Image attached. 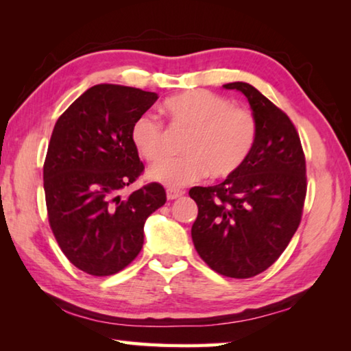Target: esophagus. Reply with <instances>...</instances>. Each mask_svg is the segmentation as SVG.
I'll list each match as a JSON object with an SVG mask.
<instances>
[{
  "mask_svg": "<svg viewBox=\"0 0 351 351\" xmlns=\"http://www.w3.org/2000/svg\"><path fill=\"white\" fill-rule=\"evenodd\" d=\"M182 195H184L182 190H176V189H167V198H169V199H176V198L182 197Z\"/></svg>",
  "mask_w": 351,
  "mask_h": 351,
  "instance_id": "esophagus-1",
  "label": "esophagus"
}]
</instances>
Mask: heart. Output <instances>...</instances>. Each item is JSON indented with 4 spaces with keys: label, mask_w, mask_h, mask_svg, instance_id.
I'll use <instances>...</instances> for the list:
<instances>
[{
    "label": "heart",
    "mask_w": 351,
    "mask_h": 351,
    "mask_svg": "<svg viewBox=\"0 0 351 351\" xmlns=\"http://www.w3.org/2000/svg\"><path fill=\"white\" fill-rule=\"evenodd\" d=\"M162 112L173 128L189 130L182 156L165 159L148 170V178L170 189L189 186L210 175L215 180L232 176L251 156L258 136L251 111L235 108L230 100L204 90L184 91L162 104ZM134 150L148 162L165 153L162 123L152 114H141L130 128Z\"/></svg>",
    "instance_id": "obj_1"
}]
</instances>
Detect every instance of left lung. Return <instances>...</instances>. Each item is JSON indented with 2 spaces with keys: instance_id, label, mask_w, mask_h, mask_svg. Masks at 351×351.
Masks as SVG:
<instances>
[{
  "instance_id": "left-lung-1",
  "label": "left lung",
  "mask_w": 351,
  "mask_h": 351,
  "mask_svg": "<svg viewBox=\"0 0 351 351\" xmlns=\"http://www.w3.org/2000/svg\"><path fill=\"white\" fill-rule=\"evenodd\" d=\"M224 88L247 97L258 136L237 173L217 186L189 190L198 206L192 240L210 269L249 278L280 257L299 228L306 197L305 153L287 112L249 83Z\"/></svg>"
}]
</instances>
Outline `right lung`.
<instances>
[{
  "mask_svg": "<svg viewBox=\"0 0 351 351\" xmlns=\"http://www.w3.org/2000/svg\"><path fill=\"white\" fill-rule=\"evenodd\" d=\"M156 100V93L100 83L52 130L43 165L47 219L62 252L90 276L127 268L144 245L145 219L167 201L158 182L119 195L144 173L130 128Z\"/></svg>",
  "mask_w": 351,
  "mask_h": 351,
  "instance_id": "1",
  "label": "right lung"
}]
</instances>
